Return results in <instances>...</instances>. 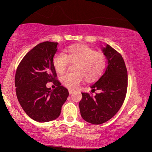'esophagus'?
I'll use <instances>...</instances> for the list:
<instances>
[{
    "mask_svg": "<svg viewBox=\"0 0 152 152\" xmlns=\"http://www.w3.org/2000/svg\"><path fill=\"white\" fill-rule=\"evenodd\" d=\"M74 90H72V89H69V94H72L73 93H74Z\"/></svg>",
    "mask_w": 152,
    "mask_h": 152,
    "instance_id": "esophagus-1",
    "label": "esophagus"
}]
</instances>
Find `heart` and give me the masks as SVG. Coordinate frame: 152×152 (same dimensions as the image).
<instances>
[{"label": "heart", "mask_w": 152, "mask_h": 152, "mask_svg": "<svg viewBox=\"0 0 152 152\" xmlns=\"http://www.w3.org/2000/svg\"><path fill=\"white\" fill-rule=\"evenodd\" d=\"M66 54L60 52L54 56L53 64L56 70L62 74L67 69L70 61L74 64L75 72L62 75L61 81L66 87L76 88L83 78L93 81L102 74L105 68V58L103 54L86 46H70L65 49Z\"/></svg>", "instance_id": "1"}]
</instances>
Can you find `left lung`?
<instances>
[{"instance_id":"obj_1","label":"left lung","mask_w":152,"mask_h":152,"mask_svg":"<svg viewBox=\"0 0 152 152\" xmlns=\"http://www.w3.org/2000/svg\"><path fill=\"white\" fill-rule=\"evenodd\" d=\"M102 51L108 66L102 77L91 86L92 92H100L95 96L81 93L78 104L82 118L93 124L109 121L118 112L124 102L128 85L126 67L121 54L108 44L103 47Z\"/></svg>"}]
</instances>
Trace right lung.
I'll list each match as a JSON object with an SVG mask.
<instances>
[{"label":"right lung","instance_id":"add662e5","mask_svg":"<svg viewBox=\"0 0 152 152\" xmlns=\"http://www.w3.org/2000/svg\"><path fill=\"white\" fill-rule=\"evenodd\" d=\"M58 43L45 41L28 52L17 68L15 76L17 98L29 117L47 122L59 116L69 91L56 78L53 64ZM53 82L57 87L52 91L46 83Z\"/></svg>","mask_w":152,"mask_h":152}]
</instances>
